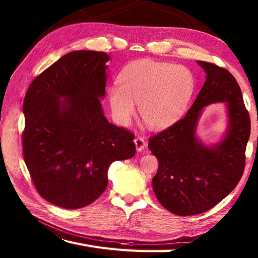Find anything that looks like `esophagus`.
<instances>
[{"label": "esophagus", "instance_id": "34e87169", "mask_svg": "<svg viewBox=\"0 0 258 258\" xmlns=\"http://www.w3.org/2000/svg\"><path fill=\"white\" fill-rule=\"evenodd\" d=\"M134 143H135V146H136V150H138V152H142L144 149H145V145H146V142L143 138H136L134 140Z\"/></svg>", "mask_w": 258, "mask_h": 258}]
</instances>
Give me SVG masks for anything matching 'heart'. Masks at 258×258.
<instances>
[{
    "mask_svg": "<svg viewBox=\"0 0 258 258\" xmlns=\"http://www.w3.org/2000/svg\"><path fill=\"white\" fill-rule=\"evenodd\" d=\"M118 84L107 87L106 95L115 120L130 125L139 104L140 115L151 128L160 130L183 116L195 89L193 73L184 65L140 59L118 74Z\"/></svg>",
    "mask_w": 258,
    "mask_h": 258,
    "instance_id": "b5f03b06",
    "label": "heart"
}]
</instances>
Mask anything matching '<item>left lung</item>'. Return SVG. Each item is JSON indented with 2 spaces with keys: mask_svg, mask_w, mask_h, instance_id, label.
Segmentation results:
<instances>
[{
  "mask_svg": "<svg viewBox=\"0 0 258 258\" xmlns=\"http://www.w3.org/2000/svg\"><path fill=\"white\" fill-rule=\"evenodd\" d=\"M206 80L185 116L171 127L152 136L149 149L158 160L152 185L158 202L179 216L196 215L218 204L236 187L245 166V150L250 119L242 91L227 70L197 61ZM224 102L228 127L212 146L196 135L204 108Z\"/></svg>",
  "mask_w": 258,
  "mask_h": 258,
  "instance_id": "left-lung-1",
  "label": "left lung"
}]
</instances>
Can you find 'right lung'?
<instances>
[{
	"mask_svg": "<svg viewBox=\"0 0 258 258\" xmlns=\"http://www.w3.org/2000/svg\"><path fill=\"white\" fill-rule=\"evenodd\" d=\"M104 52L65 54L32 82L23 113V155L38 193L52 204L76 210L106 189L115 161L135 155L134 135L104 116Z\"/></svg>",
	"mask_w": 258,
	"mask_h": 258,
	"instance_id": "right-lung-1",
	"label": "right lung"
}]
</instances>
